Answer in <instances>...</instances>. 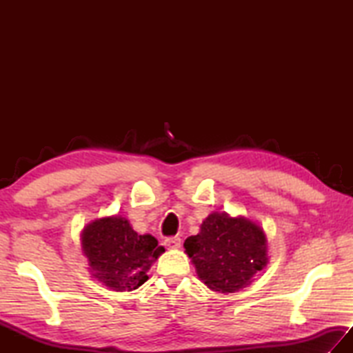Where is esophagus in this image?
I'll return each mask as SVG.
<instances>
[{
    "instance_id": "obj_1",
    "label": "esophagus",
    "mask_w": 353,
    "mask_h": 353,
    "mask_svg": "<svg viewBox=\"0 0 353 353\" xmlns=\"http://www.w3.org/2000/svg\"><path fill=\"white\" fill-rule=\"evenodd\" d=\"M163 244H165V247H167V249L176 250V249H179V247H181L182 241H181V238H179V236H172V238L165 239Z\"/></svg>"
}]
</instances>
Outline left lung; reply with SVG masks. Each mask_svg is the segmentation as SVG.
Segmentation results:
<instances>
[{
	"instance_id": "left-lung-1",
	"label": "left lung",
	"mask_w": 353,
	"mask_h": 353,
	"mask_svg": "<svg viewBox=\"0 0 353 353\" xmlns=\"http://www.w3.org/2000/svg\"><path fill=\"white\" fill-rule=\"evenodd\" d=\"M183 247L199 279L223 294L245 288L268 262L264 229L244 215L209 214L199 234L186 238Z\"/></svg>"
}]
</instances>
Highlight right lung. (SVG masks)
<instances>
[{
	"instance_id": "obj_1",
	"label": "right lung",
	"mask_w": 353,
	"mask_h": 353,
	"mask_svg": "<svg viewBox=\"0 0 353 353\" xmlns=\"http://www.w3.org/2000/svg\"><path fill=\"white\" fill-rule=\"evenodd\" d=\"M81 253L94 279L112 291H133L144 283L153 262L165 252L150 234L139 235L121 215L88 223L80 235Z\"/></svg>"
}]
</instances>
